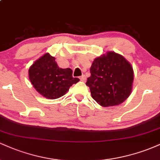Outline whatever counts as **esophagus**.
Wrapping results in <instances>:
<instances>
[{
    "label": "esophagus",
    "mask_w": 160,
    "mask_h": 160,
    "mask_svg": "<svg viewBox=\"0 0 160 160\" xmlns=\"http://www.w3.org/2000/svg\"><path fill=\"white\" fill-rule=\"evenodd\" d=\"M80 80H81L82 82H85L86 80V78L85 75H82V76L80 77Z\"/></svg>",
    "instance_id": "obj_1"
}]
</instances>
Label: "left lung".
Masks as SVG:
<instances>
[{
  "label": "left lung",
  "mask_w": 160,
  "mask_h": 160,
  "mask_svg": "<svg viewBox=\"0 0 160 160\" xmlns=\"http://www.w3.org/2000/svg\"><path fill=\"white\" fill-rule=\"evenodd\" d=\"M86 84L92 98L102 107L122 104L132 90V66L120 54L108 51L94 59Z\"/></svg>",
  "instance_id": "obj_1"
}]
</instances>
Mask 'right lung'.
Instances as JSON below:
<instances>
[{
  "mask_svg": "<svg viewBox=\"0 0 160 160\" xmlns=\"http://www.w3.org/2000/svg\"><path fill=\"white\" fill-rule=\"evenodd\" d=\"M28 78L39 94L46 98L56 99L63 96L80 79L72 77L71 68H61L56 58L48 52L36 60L28 70Z\"/></svg>",
  "mask_w": 160,
  "mask_h": 160,
  "instance_id": "1",
  "label": "right lung"
}]
</instances>
